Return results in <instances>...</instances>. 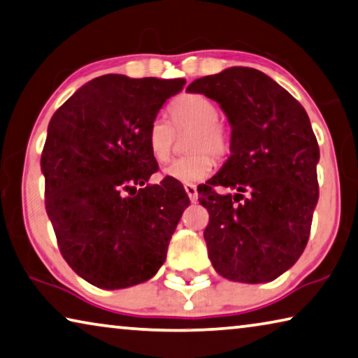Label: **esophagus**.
<instances>
[{
    "label": "esophagus",
    "instance_id": "34e87169",
    "mask_svg": "<svg viewBox=\"0 0 358 358\" xmlns=\"http://www.w3.org/2000/svg\"><path fill=\"white\" fill-rule=\"evenodd\" d=\"M185 191H186V194H188L191 202H197V197H199V194H197V188L194 185H185Z\"/></svg>",
    "mask_w": 358,
    "mask_h": 358
}]
</instances>
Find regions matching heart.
Wrapping results in <instances>:
<instances>
[{"mask_svg":"<svg viewBox=\"0 0 358 358\" xmlns=\"http://www.w3.org/2000/svg\"><path fill=\"white\" fill-rule=\"evenodd\" d=\"M174 126L166 117H156L146 132V143L155 161L167 162L172 156L175 132H189V151L196 155L177 159L164 169V177L192 185L206 180L213 170V157L223 159L231 150V132L220 119V108L213 100L201 94L180 95L169 106Z\"/></svg>","mask_w":358,"mask_h":358,"instance_id":"obj_1","label":"heart"}]
</instances>
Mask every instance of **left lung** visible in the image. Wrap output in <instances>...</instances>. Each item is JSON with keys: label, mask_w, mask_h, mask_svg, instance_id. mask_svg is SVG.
<instances>
[{"label": "left lung", "mask_w": 358, "mask_h": 358, "mask_svg": "<svg viewBox=\"0 0 358 358\" xmlns=\"http://www.w3.org/2000/svg\"><path fill=\"white\" fill-rule=\"evenodd\" d=\"M186 90L218 101L232 129L231 156L199 192L208 258L228 280H274L303 255L319 201L320 151L308 113L255 68L232 66ZM217 185L236 194L220 195Z\"/></svg>", "instance_id": "obj_1"}]
</instances>
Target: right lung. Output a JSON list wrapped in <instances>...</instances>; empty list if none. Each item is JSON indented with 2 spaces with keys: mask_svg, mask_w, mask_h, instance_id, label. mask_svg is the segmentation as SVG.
<instances>
[{
  "mask_svg": "<svg viewBox=\"0 0 358 358\" xmlns=\"http://www.w3.org/2000/svg\"><path fill=\"white\" fill-rule=\"evenodd\" d=\"M185 79L95 78L54 113L41 155L46 212L62 257L105 290L156 275L183 210L178 181L157 170L146 132Z\"/></svg>",
  "mask_w": 358,
  "mask_h": 358,
  "instance_id": "obj_1",
  "label": "right lung"
}]
</instances>
